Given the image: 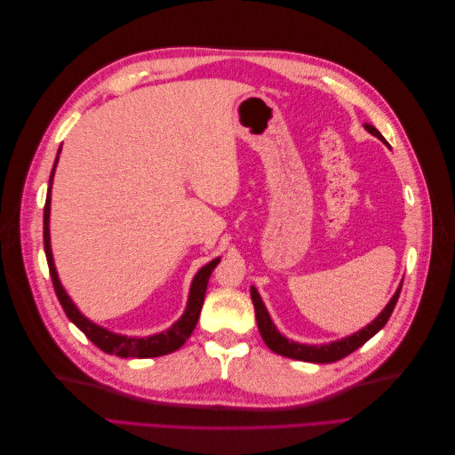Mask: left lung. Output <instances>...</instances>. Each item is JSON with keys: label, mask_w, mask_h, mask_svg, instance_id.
Wrapping results in <instances>:
<instances>
[{"label": "left lung", "mask_w": 455, "mask_h": 455, "mask_svg": "<svg viewBox=\"0 0 455 455\" xmlns=\"http://www.w3.org/2000/svg\"><path fill=\"white\" fill-rule=\"evenodd\" d=\"M364 129L374 134L376 139H379L385 146H389L387 140L383 139L381 132L374 127L370 125V123H364ZM401 288L403 284H398L396 292L393 294V298L389 299V304L383 307V311L376 316L374 321H371L370 324H366L364 328H361L359 332H355L347 338H341V339H336V341H330V343H323V346H309V343H298V341H292L288 339L286 336H283L277 326L273 324L271 316L264 306V301H261L259 294L254 286H251V296H252V304H254V311H256V321H258V330L261 338H264L266 346L275 351L277 355H283V356H288V359H296V361H304V363H316V364H324V363H336L339 359H343V356L351 355L355 349H359L361 346H364V343L371 338L376 336L379 330L385 326V323L389 321V316L396 306V299H398V294H401Z\"/></svg>", "instance_id": "8db88e82"}]
</instances>
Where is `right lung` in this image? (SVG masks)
<instances>
[{"label":"right lung","instance_id":"obj_1","mask_svg":"<svg viewBox=\"0 0 455 455\" xmlns=\"http://www.w3.org/2000/svg\"><path fill=\"white\" fill-rule=\"evenodd\" d=\"M60 154V149H59ZM59 156L54 159L51 178H49V189H47V201H45V211H44V244H45V256H47V264L51 271V279L54 292H57V298L60 301L62 309L66 311L68 319H70L81 332H84L96 347H100L104 353L109 355H117V356H125V359H151V356H161V355H169L176 349H180L186 339L194 332V328L199 321L201 307H203V299L206 292V284H209L211 273L218 266L220 258H214L209 264L203 266L197 275L191 281L189 286V296H188V304L184 315L178 319L171 328L163 330L159 334H151L146 338H136V336H125V334H116L112 330H108L100 324H96L89 321L87 316L77 309V306L72 301V298L68 296L64 291V286L59 279L57 267H54L52 261V251H51V233H49V216H51V186H52V176L54 169H57Z\"/></svg>","mask_w":455,"mask_h":455}]
</instances>
